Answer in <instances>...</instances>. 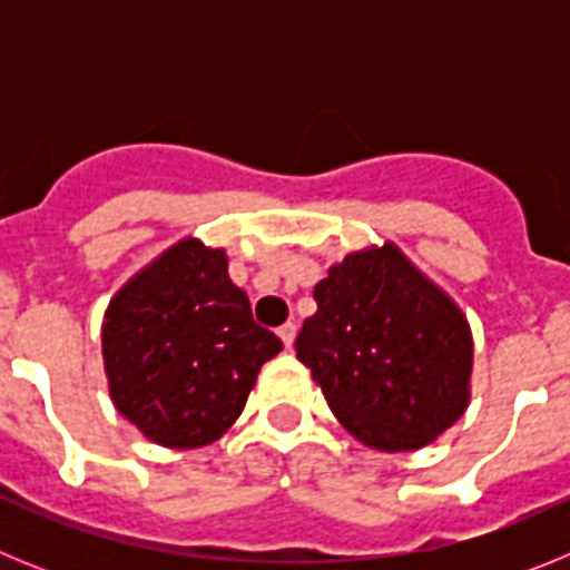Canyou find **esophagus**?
<instances>
[{
	"label": "esophagus",
	"mask_w": 570,
	"mask_h": 570,
	"mask_svg": "<svg viewBox=\"0 0 570 570\" xmlns=\"http://www.w3.org/2000/svg\"><path fill=\"white\" fill-rule=\"evenodd\" d=\"M276 334H279V340L285 342V347H294V340H296L294 322H285V325H279V331H276Z\"/></svg>",
	"instance_id": "1"
}]
</instances>
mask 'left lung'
I'll return each instance as SVG.
<instances>
[{"label": "left lung", "mask_w": 570, "mask_h": 570, "mask_svg": "<svg viewBox=\"0 0 570 570\" xmlns=\"http://www.w3.org/2000/svg\"><path fill=\"white\" fill-rule=\"evenodd\" d=\"M314 299L296 356L362 445L416 451L465 414L473 367L465 314L394 242L347 254Z\"/></svg>", "instance_id": "8db88e82"}]
</instances>
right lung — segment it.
I'll list each match as a JSON object with an SVG mask.
<instances>
[{"instance_id": "obj_1", "label": "right lung", "mask_w": 570, "mask_h": 570, "mask_svg": "<svg viewBox=\"0 0 570 570\" xmlns=\"http://www.w3.org/2000/svg\"><path fill=\"white\" fill-rule=\"evenodd\" d=\"M279 351L230 282L225 250L199 239L176 242L125 282L102 322L110 400L165 448L219 440Z\"/></svg>"}]
</instances>
